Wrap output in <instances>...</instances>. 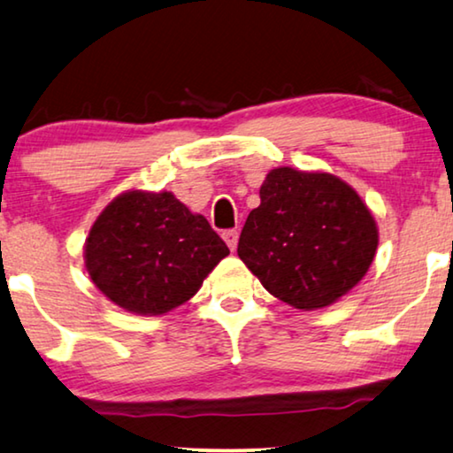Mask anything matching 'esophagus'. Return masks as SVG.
Returning a JSON list of instances; mask_svg holds the SVG:
<instances>
[{
	"mask_svg": "<svg viewBox=\"0 0 453 453\" xmlns=\"http://www.w3.org/2000/svg\"><path fill=\"white\" fill-rule=\"evenodd\" d=\"M222 239L226 241L228 250H231V251L237 250V243H239V233H237V228H228V231L222 233Z\"/></svg>",
	"mask_w": 453,
	"mask_h": 453,
	"instance_id": "obj_1",
	"label": "esophagus"
}]
</instances>
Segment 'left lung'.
<instances>
[{"mask_svg": "<svg viewBox=\"0 0 453 453\" xmlns=\"http://www.w3.org/2000/svg\"><path fill=\"white\" fill-rule=\"evenodd\" d=\"M237 253L270 295L296 309L332 305L367 274L377 226L357 191L327 173H268Z\"/></svg>", "mask_w": 453, "mask_h": 453, "instance_id": "8db88e82", "label": "left lung"}]
</instances>
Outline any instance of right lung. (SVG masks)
Listing matches in <instances>:
<instances>
[{
	"instance_id": "right-lung-1",
	"label": "right lung",
	"mask_w": 453,
	"mask_h": 453,
	"mask_svg": "<svg viewBox=\"0 0 453 453\" xmlns=\"http://www.w3.org/2000/svg\"><path fill=\"white\" fill-rule=\"evenodd\" d=\"M226 256L228 247L210 222L169 191L115 197L92 225L84 250L98 290L142 315L183 305Z\"/></svg>"
}]
</instances>
